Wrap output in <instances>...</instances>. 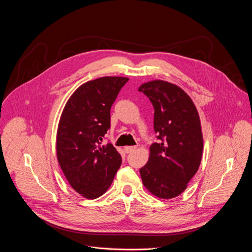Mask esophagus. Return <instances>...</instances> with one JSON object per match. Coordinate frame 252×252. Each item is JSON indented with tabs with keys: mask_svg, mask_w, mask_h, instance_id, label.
I'll return each instance as SVG.
<instances>
[{
	"mask_svg": "<svg viewBox=\"0 0 252 252\" xmlns=\"http://www.w3.org/2000/svg\"><path fill=\"white\" fill-rule=\"evenodd\" d=\"M136 149V147H125V152L126 153V154H129V153H131V152H133L134 150Z\"/></svg>",
	"mask_w": 252,
	"mask_h": 252,
	"instance_id": "1",
	"label": "esophagus"
}]
</instances>
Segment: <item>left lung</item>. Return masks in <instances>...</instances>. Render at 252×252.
Masks as SVG:
<instances>
[{"label": "left lung", "mask_w": 252, "mask_h": 252, "mask_svg": "<svg viewBox=\"0 0 252 252\" xmlns=\"http://www.w3.org/2000/svg\"><path fill=\"white\" fill-rule=\"evenodd\" d=\"M138 91L154 105L158 139L150 148L148 163L139 169L142 184L159 198H173L186 190L201 161L199 116L189 95L173 84L157 80L142 84Z\"/></svg>", "instance_id": "left-lung-1"}]
</instances>
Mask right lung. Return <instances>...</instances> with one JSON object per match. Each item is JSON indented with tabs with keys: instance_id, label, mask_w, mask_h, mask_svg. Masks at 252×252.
<instances>
[{
	"instance_id": "add662e5",
	"label": "right lung",
	"mask_w": 252,
	"mask_h": 252,
	"mask_svg": "<svg viewBox=\"0 0 252 252\" xmlns=\"http://www.w3.org/2000/svg\"><path fill=\"white\" fill-rule=\"evenodd\" d=\"M124 77H102L78 88L66 101L57 132V158L68 184L89 199L102 195L114 181L122 157L112 143L101 146L111 127V107Z\"/></svg>"
}]
</instances>
